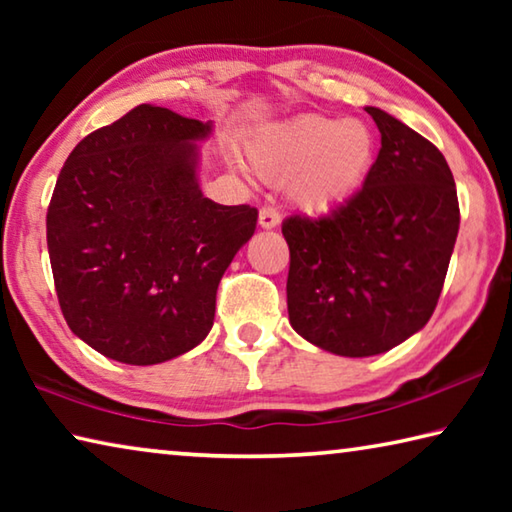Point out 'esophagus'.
<instances>
[{"label": "esophagus", "mask_w": 512, "mask_h": 512, "mask_svg": "<svg viewBox=\"0 0 512 512\" xmlns=\"http://www.w3.org/2000/svg\"><path fill=\"white\" fill-rule=\"evenodd\" d=\"M277 225H280V214H277L275 207L264 205L262 210H259V228L273 230V228H277Z\"/></svg>", "instance_id": "1"}]
</instances>
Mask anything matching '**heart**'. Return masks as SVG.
Here are the masks:
<instances>
[{"label":"heart","instance_id":"heart-1","mask_svg":"<svg viewBox=\"0 0 512 512\" xmlns=\"http://www.w3.org/2000/svg\"><path fill=\"white\" fill-rule=\"evenodd\" d=\"M377 140L361 119L307 115L268 128L250 144V162L268 183H291L302 210L323 214L366 183Z\"/></svg>","mask_w":512,"mask_h":512}]
</instances>
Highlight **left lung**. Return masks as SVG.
<instances>
[{"instance_id": "obj_1", "label": "left lung", "mask_w": 512, "mask_h": 512, "mask_svg": "<svg viewBox=\"0 0 512 512\" xmlns=\"http://www.w3.org/2000/svg\"><path fill=\"white\" fill-rule=\"evenodd\" d=\"M366 112L381 149L361 192L325 219L282 223L289 323L339 357L388 352L429 323L461 223L443 153L388 112Z\"/></svg>"}]
</instances>
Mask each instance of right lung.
I'll return each instance as SVG.
<instances>
[{
	"instance_id": "right-lung-1",
	"label": "right lung",
	"mask_w": 512,
	"mask_h": 512,
	"mask_svg": "<svg viewBox=\"0 0 512 512\" xmlns=\"http://www.w3.org/2000/svg\"><path fill=\"white\" fill-rule=\"evenodd\" d=\"M212 121L151 103L76 144L47 212V248L72 332L108 359L153 366L194 350L216 289L257 225L250 205L198 187Z\"/></svg>"
}]
</instances>
